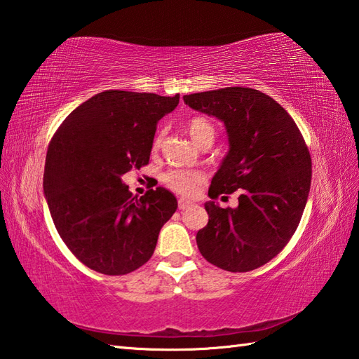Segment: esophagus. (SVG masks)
<instances>
[{
    "mask_svg": "<svg viewBox=\"0 0 359 359\" xmlns=\"http://www.w3.org/2000/svg\"><path fill=\"white\" fill-rule=\"evenodd\" d=\"M194 205V203L192 201H187V200H181L178 201V209L181 210V212H184V210H187V209H190V207Z\"/></svg>",
    "mask_w": 359,
    "mask_h": 359,
    "instance_id": "obj_1",
    "label": "esophagus"
}]
</instances>
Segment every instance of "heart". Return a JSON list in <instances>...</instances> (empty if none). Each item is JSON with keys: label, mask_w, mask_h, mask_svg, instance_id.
I'll return each mask as SVG.
<instances>
[{"label": "heart", "mask_w": 359, "mask_h": 359, "mask_svg": "<svg viewBox=\"0 0 359 359\" xmlns=\"http://www.w3.org/2000/svg\"><path fill=\"white\" fill-rule=\"evenodd\" d=\"M186 130L190 135L198 146L205 144V142H213L215 135V126L207 119L205 116H192L186 121ZM163 144V132H159L154 140V149H159ZM163 184L170 189L172 192L182 195V196H192L198 192L204 182V175L198 170H186V169H169L161 175Z\"/></svg>", "instance_id": "1"}]
</instances>
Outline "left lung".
Masks as SVG:
<instances>
[{
	"instance_id": "1",
	"label": "left lung",
	"mask_w": 359,
	"mask_h": 359,
	"mask_svg": "<svg viewBox=\"0 0 359 359\" xmlns=\"http://www.w3.org/2000/svg\"><path fill=\"white\" fill-rule=\"evenodd\" d=\"M195 110L226 124L230 150L209 196L240 190L236 209L205 203L209 222L196 233L203 257L227 272H250L280 253L297 230L312 182L304 138L269 95L250 87L184 95Z\"/></svg>"
}]
</instances>
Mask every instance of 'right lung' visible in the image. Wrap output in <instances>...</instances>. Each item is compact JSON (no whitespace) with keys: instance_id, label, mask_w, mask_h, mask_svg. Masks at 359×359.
I'll return each instance as SVG.
<instances>
[{"instance_id":"add662e5","label":"right lung","mask_w":359,"mask_h":359,"mask_svg":"<svg viewBox=\"0 0 359 359\" xmlns=\"http://www.w3.org/2000/svg\"><path fill=\"white\" fill-rule=\"evenodd\" d=\"M180 95L106 90L78 106L53 133L44 195L53 224L84 266L126 275L150 259L159 230L178 207L163 187L141 198L121 175L149 164L156 124Z\"/></svg>"}]
</instances>
